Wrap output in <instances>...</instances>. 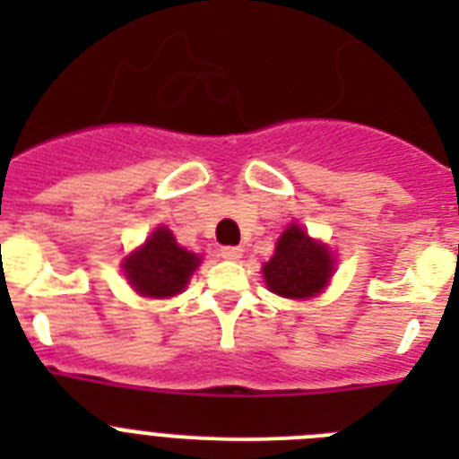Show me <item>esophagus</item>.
<instances>
[{"label": "esophagus", "mask_w": 459, "mask_h": 459, "mask_svg": "<svg viewBox=\"0 0 459 459\" xmlns=\"http://www.w3.org/2000/svg\"><path fill=\"white\" fill-rule=\"evenodd\" d=\"M241 255H243V248H238V246H225V248H221V257L230 259V262L241 259Z\"/></svg>", "instance_id": "esophagus-1"}]
</instances>
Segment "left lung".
Listing matches in <instances>:
<instances>
[{"mask_svg":"<svg viewBox=\"0 0 459 459\" xmlns=\"http://www.w3.org/2000/svg\"><path fill=\"white\" fill-rule=\"evenodd\" d=\"M333 255L326 243L291 222L275 243L273 257L262 266L264 282L282 299H312L317 296L333 275Z\"/></svg>","mask_w":459,"mask_h":459,"instance_id":"obj_1","label":"left lung"}]
</instances>
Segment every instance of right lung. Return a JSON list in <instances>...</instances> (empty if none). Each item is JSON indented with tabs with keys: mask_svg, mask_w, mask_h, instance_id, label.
I'll return each instance as SVG.
<instances>
[{
	"mask_svg": "<svg viewBox=\"0 0 459 459\" xmlns=\"http://www.w3.org/2000/svg\"><path fill=\"white\" fill-rule=\"evenodd\" d=\"M202 257L181 248L168 227H156L152 237L124 259L128 285L140 296L169 299L186 290Z\"/></svg>",
	"mask_w": 459,
	"mask_h": 459,
	"instance_id": "add662e5",
	"label": "right lung"
}]
</instances>
